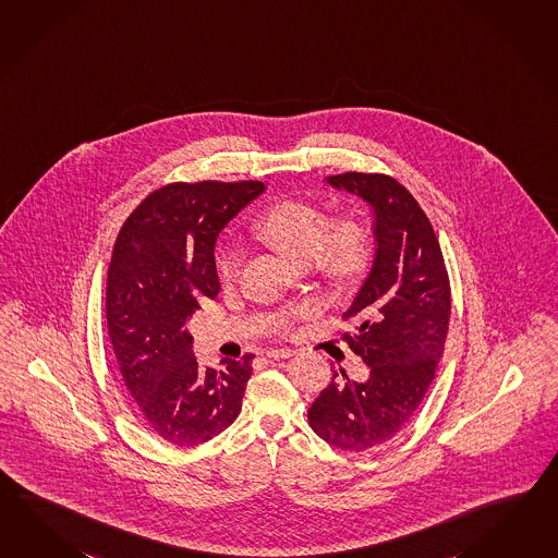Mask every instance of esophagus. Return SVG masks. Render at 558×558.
<instances>
[{
    "label": "esophagus",
    "instance_id": "obj_1",
    "mask_svg": "<svg viewBox=\"0 0 558 558\" xmlns=\"http://www.w3.org/2000/svg\"><path fill=\"white\" fill-rule=\"evenodd\" d=\"M266 359H290V356H294V350H290V348H276V350H266V354H264Z\"/></svg>",
    "mask_w": 558,
    "mask_h": 558
}]
</instances>
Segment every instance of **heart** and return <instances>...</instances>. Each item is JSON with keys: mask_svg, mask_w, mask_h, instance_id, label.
I'll list each match as a JSON object with an SVG mask.
<instances>
[{"mask_svg": "<svg viewBox=\"0 0 558 558\" xmlns=\"http://www.w3.org/2000/svg\"><path fill=\"white\" fill-rule=\"evenodd\" d=\"M256 234L296 264L314 262L326 280L347 284L354 280L371 258L372 235L360 216L344 214L328 220V214L306 199H284L264 211ZM218 268L232 282L242 268V252L223 250Z\"/></svg>", "mask_w": 558, "mask_h": 558, "instance_id": "b5f03b06", "label": "heart"}]
</instances>
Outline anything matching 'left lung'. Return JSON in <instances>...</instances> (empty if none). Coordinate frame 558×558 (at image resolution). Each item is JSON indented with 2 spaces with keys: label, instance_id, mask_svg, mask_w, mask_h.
Listing matches in <instances>:
<instances>
[{
  "label": "left lung",
  "instance_id": "obj_1",
  "mask_svg": "<svg viewBox=\"0 0 558 558\" xmlns=\"http://www.w3.org/2000/svg\"><path fill=\"white\" fill-rule=\"evenodd\" d=\"M336 187L366 199L376 214V260L344 312L356 335L350 350L371 366L366 383L324 388L308 410L328 445L362 452L397 436L421 407L445 350L450 282L433 223L407 187L386 173L330 175Z\"/></svg>",
  "mask_w": 558,
  "mask_h": 558
}]
</instances>
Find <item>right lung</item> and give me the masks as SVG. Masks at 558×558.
I'll use <instances>...</instances> for the list:
<instances>
[{
  "instance_id": "1",
  "label": "right lung",
  "mask_w": 558,
  "mask_h": 558,
  "mask_svg": "<svg viewBox=\"0 0 558 558\" xmlns=\"http://www.w3.org/2000/svg\"><path fill=\"white\" fill-rule=\"evenodd\" d=\"M262 192L258 180L172 182L142 199L116 238L108 332L137 414L170 445H202L242 409L254 354L202 368L186 320L220 292L216 238Z\"/></svg>"
}]
</instances>
